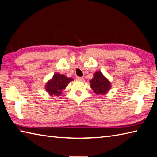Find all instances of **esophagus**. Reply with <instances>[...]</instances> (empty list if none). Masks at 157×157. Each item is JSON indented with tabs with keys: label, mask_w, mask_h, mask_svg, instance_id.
Returning a JSON list of instances; mask_svg holds the SVG:
<instances>
[{
	"label": "esophagus",
	"mask_w": 157,
	"mask_h": 157,
	"mask_svg": "<svg viewBox=\"0 0 157 157\" xmlns=\"http://www.w3.org/2000/svg\"><path fill=\"white\" fill-rule=\"evenodd\" d=\"M76 79H77V80H78V81H81V82L84 81V78H82V77H77Z\"/></svg>",
	"instance_id": "1"
}]
</instances>
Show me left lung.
Returning <instances> with one entry per match:
<instances>
[{"label": "left lung", "instance_id": "8db88e82", "mask_svg": "<svg viewBox=\"0 0 157 157\" xmlns=\"http://www.w3.org/2000/svg\"><path fill=\"white\" fill-rule=\"evenodd\" d=\"M90 88L99 95L106 94L112 87L111 82L100 71H97L94 73L93 78L90 80Z\"/></svg>", "mask_w": 157, "mask_h": 157}]
</instances>
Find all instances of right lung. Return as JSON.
Wrapping results in <instances>:
<instances>
[{
    "label": "right lung",
    "mask_w": 157,
    "mask_h": 157,
    "mask_svg": "<svg viewBox=\"0 0 157 157\" xmlns=\"http://www.w3.org/2000/svg\"><path fill=\"white\" fill-rule=\"evenodd\" d=\"M73 80V79L71 78H67L64 75L56 73L45 84V90L52 97H59L62 91Z\"/></svg>",
    "instance_id": "add662e5"
}]
</instances>
